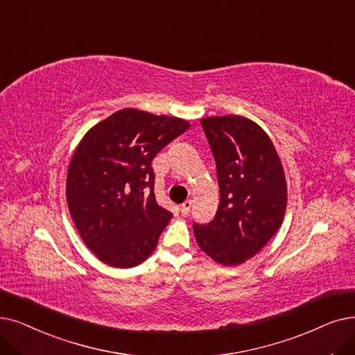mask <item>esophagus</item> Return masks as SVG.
<instances>
[{"mask_svg":"<svg viewBox=\"0 0 355 355\" xmlns=\"http://www.w3.org/2000/svg\"><path fill=\"white\" fill-rule=\"evenodd\" d=\"M191 206H193L191 200H186V202H184V203L181 205V214H182V216H189V214H190V210H191Z\"/></svg>","mask_w":355,"mask_h":355,"instance_id":"esophagus-1","label":"esophagus"}]
</instances>
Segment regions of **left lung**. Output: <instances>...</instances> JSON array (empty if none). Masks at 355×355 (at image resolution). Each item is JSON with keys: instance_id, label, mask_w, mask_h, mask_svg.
Masks as SVG:
<instances>
[{"instance_id": "left-lung-1", "label": "left lung", "mask_w": 355, "mask_h": 355, "mask_svg": "<svg viewBox=\"0 0 355 355\" xmlns=\"http://www.w3.org/2000/svg\"><path fill=\"white\" fill-rule=\"evenodd\" d=\"M202 126L216 162L220 202L213 220L194 222V235L216 263L238 266L263 248L283 223V165L268 135L248 119L206 117Z\"/></svg>"}]
</instances>
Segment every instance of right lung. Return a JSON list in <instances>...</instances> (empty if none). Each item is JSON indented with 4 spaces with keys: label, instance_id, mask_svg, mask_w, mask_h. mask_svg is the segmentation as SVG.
<instances>
[{
    "label": "right lung",
    "instance_id": "right-lung-1",
    "mask_svg": "<svg viewBox=\"0 0 355 355\" xmlns=\"http://www.w3.org/2000/svg\"><path fill=\"white\" fill-rule=\"evenodd\" d=\"M186 120L123 109L92 128L67 177L72 220L103 263L130 268L152 254L173 213L157 203L152 161Z\"/></svg>",
    "mask_w": 355,
    "mask_h": 355
}]
</instances>
